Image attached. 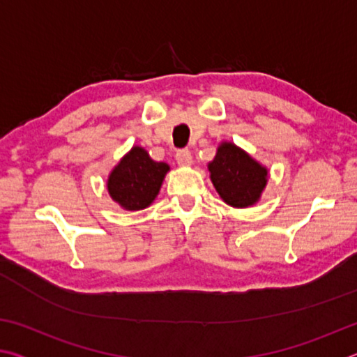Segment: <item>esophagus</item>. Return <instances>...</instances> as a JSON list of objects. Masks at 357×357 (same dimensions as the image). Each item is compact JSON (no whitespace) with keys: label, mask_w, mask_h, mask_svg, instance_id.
I'll return each mask as SVG.
<instances>
[{"label":"esophagus","mask_w":357,"mask_h":357,"mask_svg":"<svg viewBox=\"0 0 357 357\" xmlns=\"http://www.w3.org/2000/svg\"><path fill=\"white\" fill-rule=\"evenodd\" d=\"M176 160L179 165H190L192 164V154L189 149H179L176 153Z\"/></svg>","instance_id":"1"}]
</instances>
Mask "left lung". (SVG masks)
<instances>
[{
  "instance_id": "8db88e82",
  "label": "left lung",
  "mask_w": 357,
  "mask_h": 357,
  "mask_svg": "<svg viewBox=\"0 0 357 357\" xmlns=\"http://www.w3.org/2000/svg\"><path fill=\"white\" fill-rule=\"evenodd\" d=\"M208 168L222 200L234 208L257 203L268 181V170L233 143H222Z\"/></svg>"
}]
</instances>
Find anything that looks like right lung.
I'll use <instances>...</instances> for the list:
<instances>
[{"label": "right lung", "mask_w": 357, "mask_h": 357, "mask_svg": "<svg viewBox=\"0 0 357 357\" xmlns=\"http://www.w3.org/2000/svg\"><path fill=\"white\" fill-rule=\"evenodd\" d=\"M170 170L165 162H155L140 146L132 148L108 178V192L124 209L138 211L153 203L162 181Z\"/></svg>", "instance_id": "obj_1"}]
</instances>
